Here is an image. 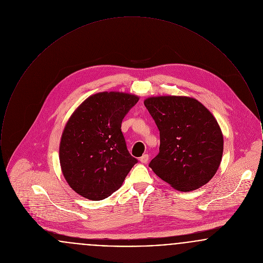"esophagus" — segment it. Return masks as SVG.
Here are the masks:
<instances>
[{"mask_svg":"<svg viewBox=\"0 0 263 263\" xmlns=\"http://www.w3.org/2000/svg\"><path fill=\"white\" fill-rule=\"evenodd\" d=\"M149 161V155L148 154H144L141 158H140V162L142 163H146Z\"/></svg>","mask_w":263,"mask_h":263,"instance_id":"1","label":"esophagus"}]
</instances>
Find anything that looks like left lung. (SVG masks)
<instances>
[{
  "mask_svg": "<svg viewBox=\"0 0 263 263\" xmlns=\"http://www.w3.org/2000/svg\"><path fill=\"white\" fill-rule=\"evenodd\" d=\"M144 104L160 131V152L149 166L179 191L206 184L216 174L224 140L217 120L187 97L149 98Z\"/></svg>",
  "mask_w": 263,
  "mask_h": 263,
  "instance_id": "8db88e82",
  "label": "left lung"
}]
</instances>
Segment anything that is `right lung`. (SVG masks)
<instances>
[{
	"label": "right lung",
	"instance_id": "1",
	"mask_svg": "<svg viewBox=\"0 0 263 263\" xmlns=\"http://www.w3.org/2000/svg\"><path fill=\"white\" fill-rule=\"evenodd\" d=\"M139 98L100 92L85 100L63 131L60 163L73 190L89 200H102L120 187L137 159L127 150L121 123Z\"/></svg>",
	"mask_w": 263,
	"mask_h": 263
}]
</instances>
